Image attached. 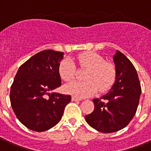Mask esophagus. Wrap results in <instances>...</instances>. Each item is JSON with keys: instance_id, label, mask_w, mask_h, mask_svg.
<instances>
[{"instance_id": "1", "label": "esophagus", "mask_w": 151, "mask_h": 151, "mask_svg": "<svg viewBox=\"0 0 151 151\" xmlns=\"http://www.w3.org/2000/svg\"><path fill=\"white\" fill-rule=\"evenodd\" d=\"M72 101H81V99H79V98H77V97L75 96H73L72 97Z\"/></svg>"}]
</instances>
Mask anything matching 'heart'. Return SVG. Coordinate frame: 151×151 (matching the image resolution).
Wrapping results in <instances>:
<instances>
[{
    "label": "heart",
    "instance_id": "b5f03b06",
    "mask_svg": "<svg viewBox=\"0 0 151 151\" xmlns=\"http://www.w3.org/2000/svg\"><path fill=\"white\" fill-rule=\"evenodd\" d=\"M81 67L87 68L84 73L86 81H74L65 85L64 90L77 98H84L99 91L109 89L116 81V70L112 63L105 61L102 56L95 52H84L75 59ZM59 74L65 81H70L76 75L75 63L64 59L59 65Z\"/></svg>",
    "mask_w": 151,
    "mask_h": 151
}]
</instances>
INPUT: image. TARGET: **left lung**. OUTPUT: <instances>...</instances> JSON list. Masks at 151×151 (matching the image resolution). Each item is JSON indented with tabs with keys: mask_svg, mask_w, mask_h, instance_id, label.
Returning <instances> with one entry per match:
<instances>
[{
	"mask_svg": "<svg viewBox=\"0 0 151 151\" xmlns=\"http://www.w3.org/2000/svg\"><path fill=\"white\" fill-rule=\"evenodd\" d=\"M113 60L116 81L106 95L93 99L95 109L85 116L88 124L101 133H113L127 127L137 112L141 94L139 78L131 61L120 51Z\"/></svg>",
	"mask_w": 151,
	"mask_h": 151,
	"instance_id": "left-lung-1",
	"label": "left lung"
}]
</instances>
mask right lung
<instances>
[{
    "label": "right lung",
    "mask_w": 151,
    "mask_h": 151,
    "mask_svg": "<svg viewBox=\"0 0 151 151\" xmlns=\"http://www.w3.org/2000/svg\"><path fill=\"white\" fill-rule=\"evenodd\" d=\"M63 52L52 50L35 54L21 65L11 86L10 101L16 117L36 132L48 130L62 118L70 95L51 93L61 85L59 65Z\"/></svg>",
    "instance_id": "add662e5"
}]
</instances>
